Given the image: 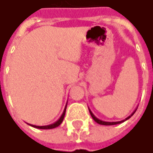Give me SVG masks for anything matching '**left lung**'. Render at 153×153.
<instances>
[{
  "mask_svg": "<svg viewBox=\"0 0 153 153\" xmlns=\"http://www.w3.org/2000/svg\"><path fill=\"white\" fill-rule=\"evenodd\" d=\"M89 111H90V114H91V117H92V119L97 123H99V124H101V125H115V124H120V123H123L125 121H127V120H128L134 114H135V112L137 111V108H136V110L129 115V116H128L126 119L124 120H123V121H121V122H104V121H101V120H100V119H98L93 114H92V112L90 110V108H89Z\"/></svg>",
  "mask_w": 153,
  "mask_h": 153,
  "instance_id": "obj_1",
  "label": "left lung"
}]
</instances>
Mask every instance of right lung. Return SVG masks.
Returning a JSON list of instances; mask_svg holds the SVG:
<instances>
[{"label": "right lung", "instance_id": "obj_1", "mask_svg": "<svg viewBox=\"0 0 153 153\" xmlns=\"http://www.w3.org/2000/svg\"><path fill=\"white\" fill-rule=\"evenodd\" d=\"M66 107H67V105H66L65 108H64V111H63V113H62V116H61V117L59 118V120H58V121H56L54 123H52V124H50V125H47V126H36V125H31V124H29V125H30V126H31V127H33V128H41V129H51V128H54L58 127L59 125H61V123H62V121H63V119H64L65 113H66Z\"/></svg>", "mask_w": 153, "mask_h": 153}]
</instances>
